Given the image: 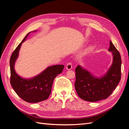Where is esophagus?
I'll list each match as a JSON object with an SVG mask.
<instances>
[{"mask_svg": "<svg viewBox=\"0 0 129 129\" xmlns=\"http://www.w3.org/2000/svg\"><path fill=\"white\" fill-rule=\"evenodd\" d=\"M66 68L67 70H71L72 69V64L71 62H68L66 66Z\"/></svg>", "mask_w": 129, "mask_h": 129, "instance_id": "obj_1", "label": "esophagus"}]
</instances>
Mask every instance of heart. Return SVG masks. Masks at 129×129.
I'll return each instance as SVG.
<instances>
[{
    "mask_svg": "<svg viewBox=\"0 0 129 129\" xmlns=\"http://www.w3.org/2000/svg\"><path fill=\"white\" fill-rule=\"evenodd\" d=\"M92 50V47H90V48H89V49H88V52H91Z\"/></svg>",
    "mask_w": 129,
    "mask_h": 129,
    "instance_id": "b5f03b06",
    "label": "heart"
}]
</instances>
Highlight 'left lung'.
<instances>
[{
	"instance_id": "obj_1",
	"label": "left lung",
	"mask_w": 129,
	"mask_h": 129,
	"mask_svg": "<svg viewBox=\"0 0 129 129\" xmlns=\"http://www.w3.org/2000/svg\"><path fill=\"white\" fill-rule=\"evenodd\" d=\"M109 50L112 53V63L107 73L101 78L92 76L80 66L76 68L75 88L77 95L82 100L97 102L106 99L119 83L122 64L120 55L111 41Z\"/></svg>"
}]
</instances>
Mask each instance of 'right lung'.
Wrapping results in <instances>:
<instances>
[{
    "label": "right lung",
    "instance_id": "right-lung-1",
    "mask_svg": "<svg viewBox=\"0 0 129 129\" xmlns=\"http://www.w3.org/2000/svg\"><path fill=\"white\" fill-rule=\"evenodd\" d=\"M30 33L26 35L11 55L10 60V83L21 99L27 102L36 103L48 98L51 93L53 81L63 71L64 66L58 64L50 66L39 75L30 79H24L18 75L14 69L15 62L18 56L22 43L25 41Z\"/></svg>",
    "mask_w": 129,
    "mask_h": 129
}]
</instances>
